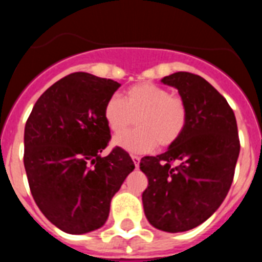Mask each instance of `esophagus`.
<instances>
[{"label":"esophagus","instance_id":"34e87169","mask_svg":"<svg viewBox=\"0 0 262 262\" xmlns=\"http://www.w3.org/2000/svg\"><path fill=\"white\" fill-rule=\"evenodd\" d=\"M131 159H133L134 164H135V168H138L139 163H140V157L136 156V155H131Z\"/></svg>","mask_w":262,"mask_h":262}]
</instances>
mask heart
<instances>
[{
  "label": "heart",
  "mask_w": 262,
  "mask_h": 262,
  "mask_svg": "<svg viewBox=\"0 0 262 262\" xmlns=\"http://www.w3.org/2000/svg\"><path fill=\"white\" fill-rule=\"evenodd\" d=\"M106 123L114 134H122L134 124L138 128L114 139V145L133 154H147L160 147H169L181 138L189 119L185 99L168 89L140 82L129 88L126 98L111 96L103 108Z\"/></svg>",
  "instance_id": "heart-1"
}]
</instances>
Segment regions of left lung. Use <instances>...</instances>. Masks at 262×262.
<instances>
[{"instance_id": "8db88e82", "label": "left lung", "mask_w": 262, "mask_h": 262, "mask_svg": "<svg viewBox=\"0 0 262 262\" xmlns=\"http://www.w3.org/2000/svg\"><path fill=\"white\" fill-rule=\"evenodd\" d=\"M161 82L178 90L189 119L168 151L140 161L148 178L142 200L148 222L176 233L195 228L219 209L232 184L240 142L233 110L205 78L176 72Z\"/></svg>"}]
</instances>
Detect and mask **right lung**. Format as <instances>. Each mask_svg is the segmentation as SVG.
<instances>
[{
    "label": "right lung",
    "instance_id": "obj_1",
    "mask_svg": "<svg viewBox=\"0 0 262 262\" xmlns=\"http://www.w3.org/2000/svg\"><path fill=\"white\" fill-rule=\"evenodd\" d=\"M117 81L76 72L39 97L25 127L30 190L46 217L72 235L102 227L111 198L135 169L124 149L107 147L110 128L103 117Z\"/></svg>",
    "mask_w": 262,
    "mask_h": 262
}]
</instances>
